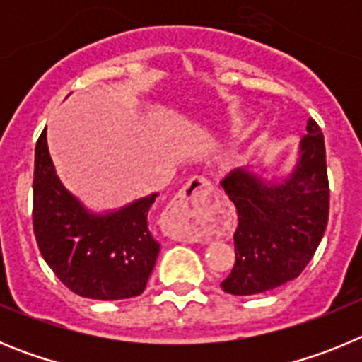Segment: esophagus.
Listing matches in <instances>:
<instances>
[{
	"mask_svg": "<svg viewBox=\"0 0 362 362\" xmlns=\"http://www.w3.org/2000/svg\"><path fill=\"white\" fill-rule=\"evenodd\" d=\"M212 196V187L204 177H192L168 206V214L179 219H197L206 210Z\"/></svg>",
	"mask_w": 362,
	"mask_h": 362,
	"instance_id": "obj_1",
	"label": "esophagus"
}]
</instances>
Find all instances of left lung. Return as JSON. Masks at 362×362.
I'll use <instances>...</instances> for the list:
<instances>
[{"label": "left lung", "mask_w": 362, "mask_h": 362, "mask_svg": "<svg viewBox=\"0 0 362 362\" xmlns=\"http://www.w3.org/2000/svg\"><path fill=\"white\" fill-rule=\"evenodd\" d=\"M235 168L221 187L238 209L235 264L221 286L254 296L296 279L325 235L330 209L325 137L313 119L300 137L296 165L283 177Z\"/></svg>", "instance_id": "left-lung-1"}]
</instances>
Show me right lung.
<instances>
[{
	"label": "right lung",
	"mask_w": 362,
	"mask_h": 362,
	"mask_svg": "<svg viewBox=\"0 0 362 362\" xmlns=\"http://www.w3.org/2000/svg\"><path fill=\"white\" fill-rule=\"evenodd\" d=\"M32 188L37 246L66 288L99 300L130 299L145 290L159 254L148 230L158 192L117 210L92 212L57 177L47 130L36 143Z\"/></svg>",
	"instance_id": "1"
}]
</instances>
